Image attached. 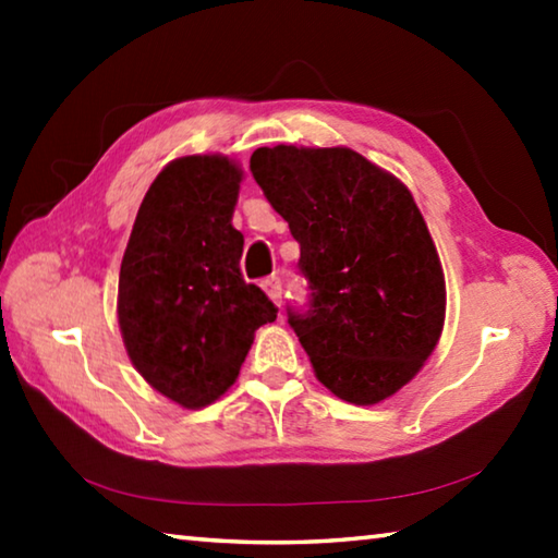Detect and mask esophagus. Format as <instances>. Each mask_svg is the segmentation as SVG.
I'll return each instance as SVG.
<instances>
[{
	"label": "esophagus",
	"mask_w": 558,
	"mask_h": 558,
	"mask_svg": "<svg viewBox=\"0 0 558 558\" xmlns=\"http://www.w3.org/2000/svg\"><path fill=\"white\" fill-rule=\"evenodd\" d=\"M263 286V290H266V295L276 302V305H280L282 302V282H280V278L278 276H270V278H266L260 282Z\"/></svg>",
	"instance_id": "esophagus-1"
}]
</instances>
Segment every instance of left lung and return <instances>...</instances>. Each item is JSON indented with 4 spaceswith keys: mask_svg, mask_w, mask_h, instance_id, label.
<instances>
[{
    "mask_svg": "<svg viewBox=\"0 0 558 558\" xmlns=\"http://www.w3.org/2000/svg\"><path fill=\"white\" fill-rule=\"evenodd\" d=\"M251 172L300 243L307 310L288 323L317 379L372 405L409 384L446 319V278L405 184L349 147H258Z\"/></svg>",
    "mask_w": 558,
    "mask_h": 558,
    "instance_id": "1",
    "label": "left lung"
}]
</instances>
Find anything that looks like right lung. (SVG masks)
<instances>
[{
    "instance_id": "obj_1",
    "label": "right lung",
    "mask_w": 558,
    "mask_h": 558,
    "mask_svg": "<svg viewBox=\"0 0 558 558\" xmlns=\"http://www.w3.org/2000/svg\"><path fill=\"white\" fill-rule=\"evenodd\" d=\"M243 172L221 155H189L157 174L140 204L118 282L130 362L184 409H204L239 379L256 329L278 317L241 276L233 229Z\"/></svg>"
}]
</instances>
